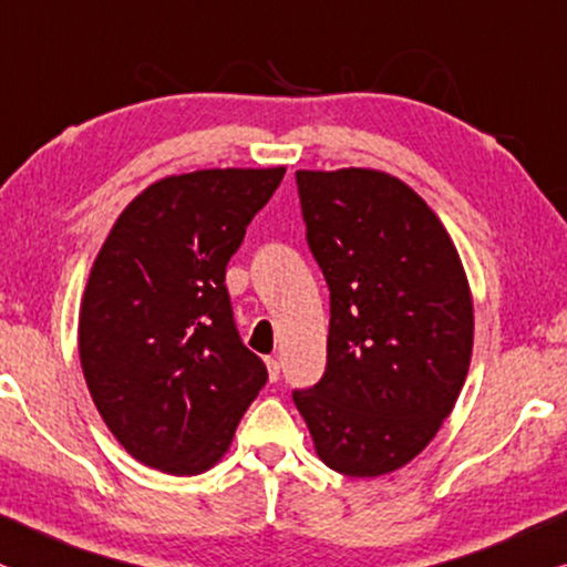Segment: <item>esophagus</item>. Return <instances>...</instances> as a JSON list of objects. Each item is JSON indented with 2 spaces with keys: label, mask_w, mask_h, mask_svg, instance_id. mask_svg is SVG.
<instances>
[{
  "label": "esophagus",
  "mask_w": 567,
  "mask_h": 567,
  "mask_svg": "<svg viewBox=\"0 0 567 567\" xmlns=\"http://www.w3.org/2000/svg\"><path fill=\"white\" fill-rule=\"evenodd\" d=\"M267 371H269V381L275 383L279 379V360L277 358H267Z\"/></svg>",
  "instance_id": "34e87169"
}]
</instances>
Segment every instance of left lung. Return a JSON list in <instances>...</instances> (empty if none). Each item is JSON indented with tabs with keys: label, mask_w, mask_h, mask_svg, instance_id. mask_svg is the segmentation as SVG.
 I'll return each mask as SVG.
<instances>
[{
	"label": "left lung",
	"mask_w": 567,
	"mask_h": 567,
	"mask_svg": "<svg viewBox=\"0 0 567 567\" xmlns=\"http://www.w3.org/2000/svg\"><path fill=\"white\" fill-rule=\"evenodd\" d=\"M306 240L329 288L327 371L292 402L321 462L379 477L454 410L472 360V296L446 228L381 171H298Z\"/></svg>",
	"instance_id": "1"
}]
</instances>
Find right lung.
Instances as JSON below:
<instances>
[{"label": "right lung", "mask_w": 567, "mask_h": 567, "mask_svg": "<svg viewBox=\"0 0 567 567\" xmlns=\"http://www.w3.org/2000/svg\"><path fill=\"white\" fill-rule=\"evenodd\" d=\"M282 176L215 168L157 181L93 264L82 373L116 441L153 470H209L269 379L238 334L225 267Z\"/></svg>", "instance_id": "obj_1"}]
</instances>
